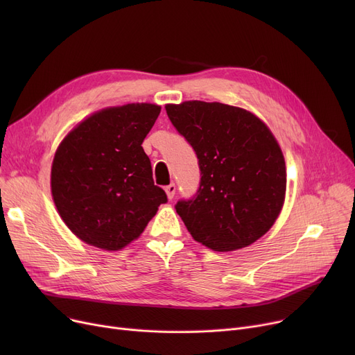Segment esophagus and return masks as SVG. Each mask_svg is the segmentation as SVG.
Segmentation results:
<instances>
[{
  "instance_id": "obj_1",
  "label": "esophagus",
  "mask_w": 355,
  "mask_h": 355,
  "mask_svg": "<svg viewBox=\"0 0 355 355\" xmlns=\"http://www.w3.org/2000/svg\"><path fill=\"white\" fill-rule=\"evenodd\" d=\"M175 191H177L175 184H170V185H166V187H165V193H166V196H168V198H170V200L174 198Z\"/></svg>"
}]
</instances>
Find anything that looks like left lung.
I'll return each instance as SVG.
<instances>
[{"label": "left lung", "instance_id": "1", "mask_svg": "<svg viewBox=\"0 0 355 355\" xmlns=\"http://www.w3.org/2000/svg\"><path fill=\"white\" fill-rule=\"evenodd\" d=\"M165 109L201 171L196 198L175 206L185 227L214 252L254 243L275 225L286 194L285 158L272 130L250 110L220 102Z\"/></svg>", "mask_w": 355, "mask_h": 355}]
</instances>
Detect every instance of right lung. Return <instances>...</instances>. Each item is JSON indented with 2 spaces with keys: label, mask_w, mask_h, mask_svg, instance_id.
Masks as SVG:
<instances>
[{
  "label": "right lung",
  "mask_w": 355,
  "mask_h": 355,
  "mask_svg": "<svg viewBox=\"0 0 355 355\" xmlns=\"http://www.w3.org/2000/svg\"><path fill=\"white\" fill-rule=\"evenodd\" d=\"M159 112V105L146 102L101 109L55 149L50 174L54 206L85 243L107 252L123 249L168 201L141 146Z\"/></svg>",
  "instance_id": "obj_1"
}]
</instances>
